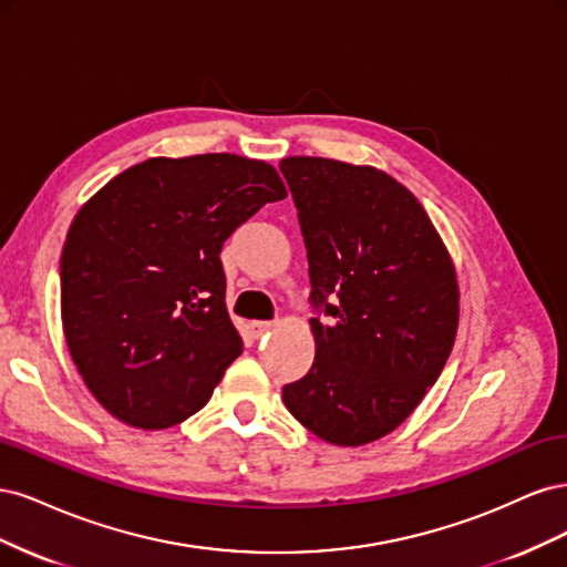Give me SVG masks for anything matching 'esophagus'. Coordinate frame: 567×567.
I'll list each match as a JSON object with an SVG mask.
<instances>
[{
    "instance_id": "esophagus-1",
    "label": "esophagus",
    "mask_w": 567,
    "mask_h": 567,
    "mask_svg": "<svg viewBox=\"0 0 567 567\" xmlns=\"http://www.w3.org/2000/svg\"><path fill=\"white\" fill-rule=\"evenodd\" d=\"M271 326H274L271 321H252L250 329H252V336H255V338H262L265 333L271 331Z\"/></svg>"
}]
</instances>
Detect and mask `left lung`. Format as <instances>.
<instances>
[{
	"instance_id": "left-lung-1",
	"label": "left lung",
	"mask_w": 567,
	"mask_h": 567,
	"mask_svg": "<svg viewBox=\"0 0 567 567\" xmlns=\"http://www.w3.org/2000/svg\"><path fill=\"white\" fill-rule=\"evenodd\" d=\"M310 262L315 362L284 385L307 431L362 447L406 421L447 364L458 281L447 246L416 196L371 165L288 156Z\"/></svg>"
}]
</instances>
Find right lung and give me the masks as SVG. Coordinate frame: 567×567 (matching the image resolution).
<instances>
[{
  "instance_id": "right-lung-1",
  "label": "right lung",
  "mask_w": 567,
  "mask_h": 567,
  "mask_svg": "<svg viewBox=\"0 0 567 567\" xmlns=\"http://www.w3.org/2000/svg\"><path fill=\"white\" fill-rule=\"evenodd\" d=\"M286 186L236 153L148 158L82 205L61 252L68 350L109 414L144 431L208 404L244 352L219 252Z\"/></svg>"
}]
</instances>
